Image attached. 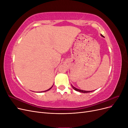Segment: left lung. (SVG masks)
Instances as JSON below:
<instances>
[{"instance_id":"8db88e82","label":"left lung","mask_w":128,"mask_h":128,"mask_svg":"<svg viewBox=\"0 0 128 128\" xmlns=\"http://www.w3.org/2000/svg\"><path fill=\"white\" fill-rule=\"evenodd\" d=\"M101 36H102V37H104V36H102V34H101ZM72 88L74 89V90H75V91H78V92H82V93H88V92H92V91H84V90H80V89H78V88H76L75 87H74V86H72Z\"/></svg>"}]
</instances>
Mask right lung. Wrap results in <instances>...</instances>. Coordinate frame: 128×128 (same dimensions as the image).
Listing matches in <instances>:
<instances>
[{"instance_id":"add662e5","label":"right lung","mask_w":128,"mask_h":128,"mask_svg":"<svg viewBox=\"0 0 128 128\" xmlns=\"http://www.w3.org/2000/svg\"><path fill=\"white\" fill-rule=\"evenodd\" d=\"M53 86H52L51 87V88H50L49 89H48V90H45V91H42V92H46V91H48V90H50V89H51L52 87H53Z\"/></svg>"}]
</instances>
